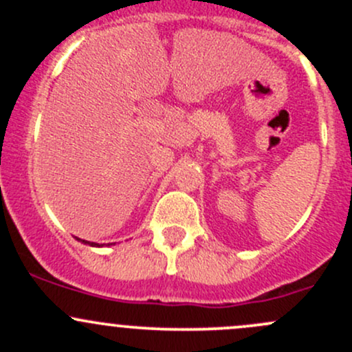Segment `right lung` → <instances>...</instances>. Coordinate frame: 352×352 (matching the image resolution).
<instances>
[{
  "mask_svg": "<svg viewBox=\"0 0 352 352\" xmlns=\"http://www.w3.org/2000/svg\"><path fill=\"white\" fill-rule=\"evenodd\" d=\"M78 240H80V239H78ZM81 242H83V243H88V245H98V243H94V242H87V240H81Z\"/></svg>",
  "mask_w": 352,
  "mask_h": 352,
  "instance_id": "obj_1",
  "label": "right lung"
}]
</instances>
